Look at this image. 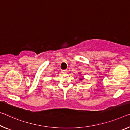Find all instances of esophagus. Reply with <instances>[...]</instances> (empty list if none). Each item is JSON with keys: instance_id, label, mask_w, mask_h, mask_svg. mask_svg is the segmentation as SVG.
Returning <instances> with one entry per match:
<instances>
[{"instance_id": "34e87169", "label": "esophagus", "mask_w": 130, "mask_h": 130, "mask_svg": "<svg viewBox=\"0 0 130 130\" xmlns=\"http://www.w3.org/2000/svg\"><path fill=\"white\" fill-rule=\"evenodd\" d=\"M67 70H61V72L62 73H67Z\"/></svg>"}]
</instances>
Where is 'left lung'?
Masks as SVG:
<instances>
[{
	"instance_id": "8db88e82",
	"label": "left lung",
	"mask_w": 130,
	"mask_h": 130,
	"mask_svg": "<svg viewBox=\"0 0 130 130\" xmlns=\"http://www.w3.org/2000/svg\"><path fill=\"white\" fill-rule=\"evenodd\" d=\"M81 80H82V79H81Z\"/></svg>"
}]
</instances>
